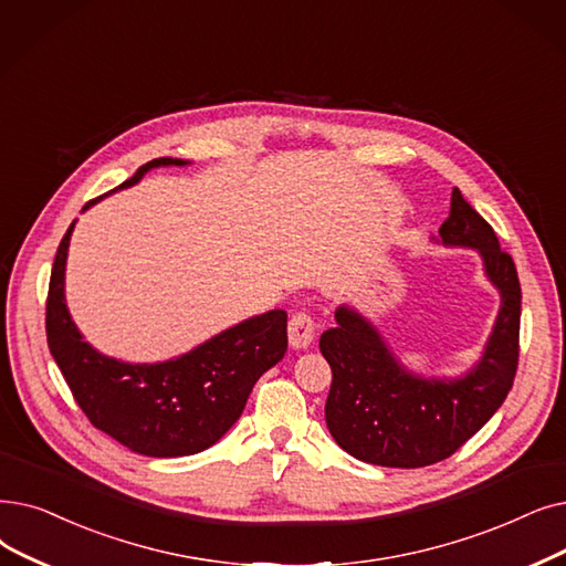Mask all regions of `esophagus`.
Returning a JSON list of instances; mask_svg holds the SVG:
<instances>
[{
    "label": "esophagus",
    "mask_w": 566,
    "mask_h": 566,
    "mask_svg": "<svg viewBox=\"0 0 566 566\" xmlns=\"http://www.w3.org/2000/svg\"><path fill=\"white\" fill-rule=\"evenodd\" d=\"M314 339V318L305 312H296L289 322V344L293 349H307Z\"/></svg>",
    "instance_id": "obj_1"
}]
</instances>
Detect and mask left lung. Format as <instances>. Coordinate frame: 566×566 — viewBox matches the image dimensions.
Returning <instances> with one entry per match:
<instances>
[{
  "label": "left lung",
  "mask_w": 566,
  "mask_h": 566,
  "mask_svg": "<svg viewBox=\"0 0 566 566\" xmlns=\"http://www.w3.org/2000/svg\"><path fill=\"white\" fill-rule=\"evenodd\" d=\"M432 240L479 252L485 277L500 291L495 326L474 367L439 379L409 373L356 307L335 310L337 326L318 339L333 370L326 426L337 444L363 462L416 470L453 455L493 419L513 386L523 298L513 259L460 189H453L451 212Z\"/></svg>",
  "instance_id": "obj_1"
}]
</instances>
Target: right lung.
<instances>
[{
	"label": "right lung",
	"mask_w": 566,
	"mask_h": 566,
	"mask_svg": "<svg viewBox=\"0 0 566 566\" xmlns=\"http://www.w3.org/2000/svg\"><path fill=\"white\" fill-rule=\"evenodd\" d=\"M187 164L174 157L153 159L113 191L134 187L153 168ZM73 227L76 222H71L57 248L45 303L48 349L73 398L94 428L134 453L180 458L206 451L240 419L259 377L284 358L286 312L270 310L244 318L196 349L161 363H125L104 356L83 339L64 301Z\"/></svg>",
	"instance_id": "obj_1"
}]
</instances>
